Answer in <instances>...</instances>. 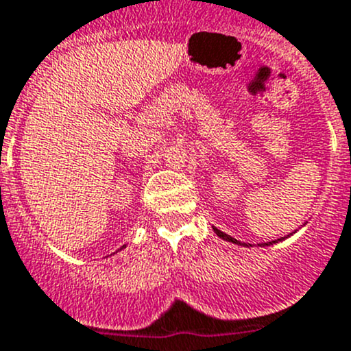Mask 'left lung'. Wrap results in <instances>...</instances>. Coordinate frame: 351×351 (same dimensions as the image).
Listing matches in <instances>:
<instances>
[{
    "label": "left lung",
    "mask_w": 351,
    "mask_h": 351,
    "mask_svg": "<svg viewBox=\"0 0 351 351\" xmlns=\"http://www.w3.org/2000/svg\"><path fill=\"white\" fill-rule=\"evenodd\" d=\"M212 229H214V232H215V234H217L219 238H221V239H224V241H229V243H232V244H238V246H246V247L253 246V244H250V243H243V241H238V239H234V238H232V236L226 234V232H222L221 229L214 228V226H212ZM293 232H295V231H293ZM293 232H290V234L284 236V238H278V239H275V241H270V243H261V244H258V246H270V244H275V243L285 241V239H287V238H290V236H292Z\"/></svg>",
    "instance_id": "obj_1"
}]
</instances>
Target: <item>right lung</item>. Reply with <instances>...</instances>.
<instances>
[{"label": "right lung", "mask_w": 351, "mask_h": 351, "mask_svg": "<svg viewBox=\"0 0 351 351\" xmlns=\"http://www.w3.org/2000/svg\"><path fill=\"white\" fill-rule=\"evenodd\" d=\"M123 247H125V244H123V246H122V247H120V250H123Z\"/></svg>", "instance_id": "obj_1"}]
</instances>
